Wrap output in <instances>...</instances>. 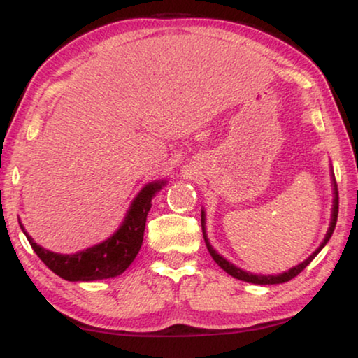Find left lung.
Masks as SVG:
<instances>
[{
  "mask_svg": "<svg viewBox=\"0 0 358 358\" xmlns=\"http://www.w3.org/2000/svg\"><path fill=\"white\" fill-rule=\"evenodd\" d=\"M337 213H339V192H337V184H336V179H334V205H332V218H331V224H329V229H327V234H326L324 241L321 243V246L317 248L316 251L313 252L311 256L308 257L305 262H301L300 266L290 268V271H288V272L280 273V275H254V273L244 272V271H241V268H238L236 266H233V264H229L227 259H223L222 256H220V254L215 251L212 246H210L208 239H207V236H205V234H203V238H205V244H207V249H208L210 256H212L213 261L217 262L218 266L222 267L224 272L229 273V275H231V277L238 278V280H243V282L256 283V285H273V283H285L288 280H292V278H295L298 273H300L303 268H305L308 264H310L313 259L317 256V252H320L321 249L326 246V243L329 241V238L332 236V233H334V228H336V223H337ZM203 223H205V213L202 212V228H205Z\"/></svg>",
  "mask_w": 358,
  "mask_h": 358,
  "instance_id": "8db88e82",
  "label": "left lung"
}]
</instances>
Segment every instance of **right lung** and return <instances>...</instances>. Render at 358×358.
I'll list each match as a JSON object with an SVG mask.
<instances>
[{
    "label": "right lung",
    "mask_w": 358,
    "mask_h": 358,
    "mask_svg": "<svg viewBox=\"0 0 358 358\" xmlns=\"http://www.w3.org/2000/svg\"><path fill=\"white\" fill-rule=\"evenodd\" d=\"M164 182L148 184L131 203L127 217L119 228L104 243L96 244L86 251L76 254H57L47 251L34 243V239L26 233L21 223V229L26 234L29 243L41 261L58 277L70 282H92L104 280L120 275L127 267L134 262L143 243L145 223L151 208V199Z\"/></svg>",
    "instance_id": "obj_1"
}]
</instances>
